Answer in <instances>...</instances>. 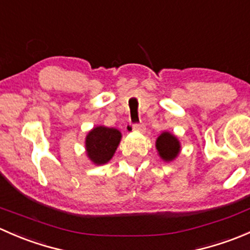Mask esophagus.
Masks as SVG:
<instances>
[{"instance_id": "1", "label": "esophagus", "mask_w": 250, "mask_h": 250, "mask_svg": "<svg viewBox=\"0 0 250 250\" xmlns=\"http://www.w3.org/2000/svg\"><path fill=\"white\" fill-rule=\"evenodd\" d=\"M133 129L137 130V132L144 133V132H145L146 127H145V125H143V123H139V125H133Z\"/></svg>"}]
</instances>
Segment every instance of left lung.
<instances>
[{"label": "left lung", "instance_id": "obj_1", "mask_svg": "<svg viewBox=\"0 0 250 250\" xmlns=\"http://www.w3.org/2000/svg\"><path fill=\"white\" fill-rule=\"evenodd\" d=\"M158 155L166 162H172L180 152V141L169 132H163L156 140Z\"/></svg>", "mask_w": 250, "mask_h": 250}]
</instances>
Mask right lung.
Segmentation results:
<instances>
[{"mask_svg":"<svg viewBox=\"0 0 250 250\" xmlns=\"http://www.w3.org/2000/svg\"><path fill=\"white\" fill-rule=\"evenodd\" d=\"M122 134L116 128L98 125L85 137V152L94 165L107 163L115 155Z\"/></svg>","mask_w":250,"mask_h":250,"instance_id":"1","label":"right lung"}]
</instances>
